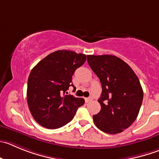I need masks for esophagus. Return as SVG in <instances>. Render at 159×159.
I'll use <instances>...</instances> for the list:
<instances>
[{
    "instance_id": "esophagus-1",
    "label": "esophagus",
    "mask_w": 159,
    "mask_h": 159,
    "mask_svg": "<svg viewBox=\"0 0 159 159\" xmlns=\"http://www.w3.org/2000/svg\"><path fill=\"white\" fill-rule=\"evenodd\" d=\"M92 100H93V98H92L91 97H90V98H86V101H87V102H90V101H91Z\"/></svg>"
}]
</instances>
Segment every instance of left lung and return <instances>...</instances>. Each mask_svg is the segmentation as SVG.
Listing matches in <instances>:
<instances>
[{
	"label": "left lung",
	"instance_id": "left-lung-1",
	"mask_svg": "<svg viewBox=\"0 0 159 159\" xmlns=\"http://www.w3.org/2000/svg\"><path fill=\"white\" fill-rule=\"evenodd\" d=\"M87 62L102 87L101 108L93 116L94 124L107 134L122 132L136 120L141 106L143 93L138 77L116 56L87 55Z\"/></svg>",
	"mask_w": 159,
	"mask_h": 159
}]
</instances>
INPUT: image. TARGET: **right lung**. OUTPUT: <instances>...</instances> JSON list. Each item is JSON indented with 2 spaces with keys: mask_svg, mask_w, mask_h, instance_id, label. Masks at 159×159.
<instances>
[{
  "mask_svg": "<svg viewBox=\"0 0 159 159\" xmlns=\"http://www.w3.org/2000/svg\"><path fill=\"white\" fill-rule=\"evenodd\" d=\"M87 56L68 50L48 54L31 70L27 84L30 111L40 126L58 129L69 123L84 98L65 93L72 84L75 69L84 64Z\"/></svg>",
  "mask_w": 159,
  "mask_h": 159,
  "instance_id": "obj_1",
  "label": "right lung"
}]
</instances>
